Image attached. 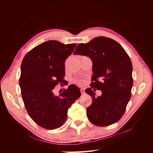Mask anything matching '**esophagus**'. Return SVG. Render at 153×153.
<instances>
[{
    "label": "esophagus",
    "mask_w": 153,
    "mask_h": 153,
    "mask_svg": "<svg viewBox=\"0 0 153 153\" xmlns=\"http://www.w3.org/2000/svg\"><path fill=\"white\" fill-rule=\"evenodd\" d=\"M80 92H81V94H85V91H84V89H80Z\"/></svg>",
    "instance_id": "obj_1"
}]
</instances>
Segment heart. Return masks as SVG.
Instances as JSON below:
<instances>
[{
    "mask_svg": "<svg viewBox=\"0 0 153 153\" xmlns=\"http://www.w3.org/2000/svg\"><path fill=\"white\" fill-rule=\"evenodd\" d=\"M74 82H75L76 84L80 86H82L84 84V80L83 79H81V78H75V79L74 80Z\"/></svg>",
    "mask_w": 153,
    "mask_h": 153,
    "instance_id": "b5f03b06",
    "label": "heart"
}]
</instances>
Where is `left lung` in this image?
<instances>
[{
  "label": "left lung",
  "instance_id": "obj_1",
  "mask_svg": "<svg viewBox=\"0 0 153 153\" xmlns=\"http://www.w3.org/2000/svg\"><path fill=\"white\" fill-rule=\"evenodd\" d=\"M74 54L88 56L92 61L91 88L85 90L92 100L87 108L88 119L101 127L117 123L124 114L131 95L133 67L129 55L117 41L103 36L79 44ZM93 88L102 91L101 97L95 98Z\"/></svg>",
  "mask_w": 153,
  "mask_h": 153
}]
</instances>
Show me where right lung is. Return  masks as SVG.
<instances>
[{
	"mask_svg": "<svg viewBox=\"0 0 153 153\" xmlns=\"http://www.w3.org/2000/svg\"><path fill=\"white\" fill-rule=\"evenodd\" d=\"M76 45L48 41L32 48L23 59L19 79L22 100L30 118L41 128L61 127L69 106L81 95L74 85L59 96L54 94L55 86L64 82L65 61Z\"/></svg>",
	"mask_w": 153,
	"mask_h": 153,
	"instance_id": "right-lung-1",
	"label": "right lung"
}]
</instances>
